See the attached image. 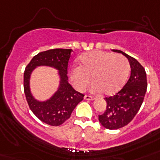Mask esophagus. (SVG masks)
<instances>
[{
	"mask_svg": "<svg viewBox=\"0 0 160 160\" xmlns=\"http://www.w3.org/2000/svg\"><path fill=\"white\" fill-rule=\"evenodd\" d=\"M84 99L87 100H94V97H93V96H90V95H85Z\"/></svg>",
	"mask_w": 160,
	"mask_h": 160,
	"instance_id": "esophagus-1",
	"label": "esophagus"
}]
</instances>
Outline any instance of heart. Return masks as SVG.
I'll return each instance as SVG.
<instances>
[{
    "label": "heart",
    "instance_id": "1",
    "mask_svg": "<svg viewBox=\"0 0 160 160\" xmlns=\"http://www.w3.org/2000/svg\"><path fill=\"white\" fill-rule=\"evenodd\" d=\"M80 65L70 70V80L80 91L87 87L92 75V92L103 90L106 95H113L123 87L129 76V61L123 55L93 51L80 55Z\"/></svg>",
    "mask_w": 160,
    "mask_h": 160
}]
</instances>
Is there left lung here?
<instances>
[{"label":"left lung","instance_id":"8db88e82","mask_svg":"<svg viewBox=\"0 0 160 160\" xmlns=\"http://www.w3.org/2000/svg\"><path fill=\"white\" fill-rule=\"evenodd\" d=\"M113 51L128 59L131 72L129 80L116 95L105 98L106 110L99 115V121L108 129H118L129 124L140 109L147 90L146 72L139 61L121 51Z\"/></svg>","mask_w":160,"mask_h":160}]
</instances>
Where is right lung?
Returning <instances> with one entry per match:
<instances>
[{
  "label": "right lung",
  "mask_w": 160,
  "mask_h": 160,
  "mask_svg": "<svg viewBox=\"0 0 160 160\" xmlns=\"http://www.w3.org/2000/svg\"><path fill=\"white\" fill-rule=\"evenodd\" d=\"M72 51L71 49H53L41 52L32 58L24 73V91L30 109L39 119L51 126H58L67 120L85 96L74 90L68 81V62ZM39 66L55 68L60 79L58 90L46 101L36 99L30 90L31 75Z\"/></svg>",
  "instance_id": "1"
}]
</instances>
